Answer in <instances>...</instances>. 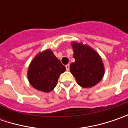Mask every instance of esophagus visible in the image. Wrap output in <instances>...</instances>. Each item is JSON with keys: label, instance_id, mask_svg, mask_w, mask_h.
<instances>
[{"label": "esophagus", "instance_id": "obj_1", "mask_svg": "<svg viewBox=\"0 0 128 128\" xmlns=\"http://www.w3.org/2000/svg\"><path fill=\"white\" fill-rule=\"evenodd\" d=\"M66 70H70V65L69 64H68L66 66Z\"/></svg>", "mask_w": 128, "mask_h": 128}]
</instances>
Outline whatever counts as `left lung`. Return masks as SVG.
I'll use <instances>...</instances> for the list:
<instances>
[{
    "label": "left lung",
    "instance_id": "1",
    "mask_svg": "<svg viewBox=\"0 0 128 128\" xmlns=\"http://www.w3.org/2000/svg\"><path fill=\"white\" fill-rule=\"evenodd\" d=\"M76 61L70 66L77 82L82 88H90L100 81L104 75V66L100 56L90 47L81 43L72 44Z\"/></svg>",
    "mask_w": 128,
    "mask_h": 128
}]
</instances>
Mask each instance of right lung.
<instances>
[{
    "instance_id": "add662e5",
    "label": "right lung",
    "mask_w": 128,
    "mask_h": 128,
    "mask_svg": "<svg viewBox=\"0 0 128 128\" xmlns=\"http://www.w3.org/2000/svg\"><path fill=\"white\" fill-rule=\"evenodd\" d=\"M66 70V67L47 50L38 54L31 62L28 77L31 86L38 90L50 92L56 86L60 75Z\"/></svg>"
}]
</instances>
